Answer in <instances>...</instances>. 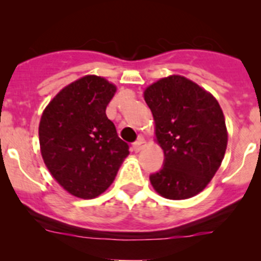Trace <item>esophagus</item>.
I'll use <instances>...</instances> for the list:
<instances>
[{
  "label": "esophagus",
  "instance_id": "1",
  "mask_svg": "<svg viewBox=\"0 0 261 261\" xmlns=\"http://www.w3.org/2000/svg\"><path fill=\"white\" fill-rule=\"evenodd\" d=\"M145 146H146V141H145V139H144V136H139L138 141H135V143L133 144V150L134 151L139 152L140 150H143Z\"/></svg>",
  "mask_w": 261,
  "mask_h": 261
}]
</instances>
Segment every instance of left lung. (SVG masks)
Segmentation results:
<instances>
[{
    "mask_svg": "<svg viewBox=\"0 0 261 261\" xmlns=\"http://www.w3.org/2000/svg\"><path fill=\"white\" fill-rule=\"evenodd\" d=\"M151 110L155 141L164 167L150 175L152 188L168 199H187L203 191L221 167L227 128L217 99L193 81L173 74L144 91Z\"/></svg>",
    "mask_w": 261,
    "mask_h": 261,
    "instance_id": "1",
    "label": "left lung"
}]
</instances>
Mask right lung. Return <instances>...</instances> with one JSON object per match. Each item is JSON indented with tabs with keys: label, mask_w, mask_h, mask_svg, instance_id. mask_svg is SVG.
I'll use <instances>...</instances> for the list:
<instances>
[{
	"label": "right lung",
	"mask_w": 261,
	"mask_h": 261,
	"mask_svg": "<svg viewBox=\"0 0 261 261\" xmlns=\"http://www.w3.org/2000/svg\"><path fill=\"white\" fill-rule=\"evenodd\" d=\"M116 91L106 78L84 75L60 89L41 115L39 143L44 163L59 186L78 198L103 193L130 154L106 116Z\"/></svg>",
	"instance_id": "right-lung-1"
}]
</instances>
